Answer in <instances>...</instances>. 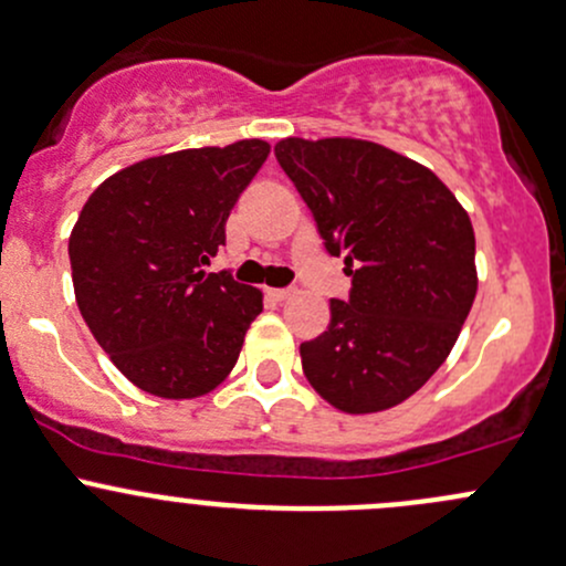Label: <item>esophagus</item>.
<instances>
[{
    "label": "esophagus",
    "mask_w": 566,
    "mask_h": 566,
    "mask_svg": "<svg viewBox=\"0 0 566 566\" xmlns=\"http://www.w3.org/2000/svg\"><path fill=\"white\" fill-rule=\"evenodd\" d=\"M266 294H270L275 302H285V300H291V296H294V291H291V289H270Z\"/></svg>",
    "instance_id": "esophagus-1"
}]
</instances>
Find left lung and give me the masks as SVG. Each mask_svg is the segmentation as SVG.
<instances>
[{
  "label": "left lung",
  "instance_id": "obj_1",
  "mask_svg": "<svg viewBox=\"0 0 566 566\" xmlns=\"http://www.w3.org/2000/svg\"><path fill=\"white\" fill-rule=\"evenodd\" d=\"M275 156L354 277L326 332L300 345L305 378L350 416L397 407L440 369L475 302L470 216L429 167L369 139L285 137Z\"/></svg>",
  "mask_w": 566,
  "mask_h": 566
}]
</instances>
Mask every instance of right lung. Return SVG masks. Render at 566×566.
I'll list each match as a JSON object with an SVG mask.
<instances>
[{
  "label": "right lung",
  "instance_id": "obj_1",
  "mask_svg": "<svg viewBox=\"0 0 566 566\" xmlns=\"http://www.w3.org/2000/svg\"><path fill=\"white\" fill-rule=\"evenodd\" d=\"M266 156L264 139L150 156L111 175L77 216L70 264L83 321L154 397L197 399L221 386L264 307L259 289L202 266Z\"/></svg>",
  "mask_w": 566,
  "mask_h": 566
}]
</instances>
